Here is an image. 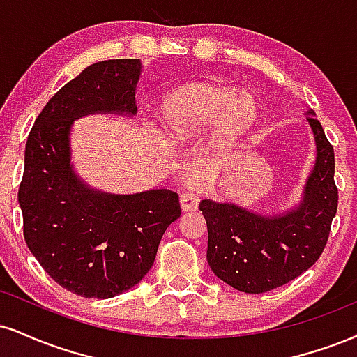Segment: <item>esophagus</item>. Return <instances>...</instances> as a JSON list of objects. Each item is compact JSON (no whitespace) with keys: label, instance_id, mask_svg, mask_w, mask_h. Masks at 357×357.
Wrapping results in <instances>:
<instances>
[{"label":"esophagus","instance_id":"esophagus-1","mask_svg":"<svg viewBox=\"0 0 357 357\" xmlns=\"http://www.w3.org/2000/svg\"><path fill=\"white\" fill-rule=\"evenodd\" d=\"M179 203H181V209L184 213L195 211L199 204V197H197L192 191H184L181 197H179Z\"/></svg>","mask_w":357,"mask_h":357}]
</instances>
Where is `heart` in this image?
<instances>
[{"mask_svg":"<svg viewBox=\"0 0 357 357\" xmlns=\"http://www.w3.org/2000/svg\"><path fill=\"white\" fill-rule=\"evenodd\" d=\"M248 91L211 81H191L169 89L158 105L162 131L173 143H188L213 126L209 149L227 151L243 139L256 123V114L248 118L252 102ZM245 121L243 122L242 119Z\"/></svg>","mask_w":357,"mask_h":357,"instance_id":"b5f03b06","label":"heart"}]
</instances>
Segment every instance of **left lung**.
I'll use <instances>...</instances> for the list:
<instances>
[{"label": "left lung", "instance_id": "left-lung-1", "mask_svg": "<svg viewBox=\"0 0 357 357\" xmlns=\"http://www.w3.org/2000/svg\"><path fill=\"white\" fill-rule=\"evenodd\" d=\"M307 121L317 160L298 209L264 218L234 204H199L208 225V263L221 281L243 293H268L293 281L319 259L328 243L339 197L334 149L314 116Z\"/></svg>", "mask_w": 357, "mask_h": 357}]
</instances>
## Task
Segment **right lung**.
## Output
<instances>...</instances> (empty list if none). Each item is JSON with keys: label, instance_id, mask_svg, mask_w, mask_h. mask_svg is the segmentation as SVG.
Returning a JSON list of instances; mask_svg holds the SVG:
<instances>
[{"label": "right lung", "instance_id": "add662e5", "mask_svg": "<svg viewBox=\"0 0 357 357\" xmlns=\"http://www.w3.org/2000/svg\"><path fill=\"white\" fill-rule=\"evenodd\" d=\"M139 70V59L88 66L46 102L26 141L18 190L24 241L51 279L83 298H114L137 284L181 216L173 191L101 195L70 167L73 119L94 111L135 114Z\"/></svg>", "mask_w": 357, "mask_h": 357}]
</instances>
